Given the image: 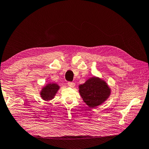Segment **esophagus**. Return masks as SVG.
I'll use <instances>...</instances> for the list:
<instances>
[{
	"label": "esophagus",
	"instance_id": "34e87169",
	"mask_svg": "<svg viewBox=\"0 0 149 149\" xmlns=\"http://www.w3.org/2000/svg\"><path fill=\"white\" fill-rule=\"evenodd\" d=\"M68 84L69 86L71 87V88L74 87V85H75V84L74 83H73V82H68Z\"/></svg>",
	"mask_w": 149,
	"mask_h": 149
}]
</instances>
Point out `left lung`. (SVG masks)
Listing matches in <instances>:
<instances>
[{"label":"left lung","mask_w":149,"mask_h":149,"mask_svg":"<svg viewBox=\"0 0 149 149\" xmlns=\"http://www.w3.org/2000/svg\"><path fill=\"white\" fill-rule=\"evenodd\" d=\"M79 93L83 101L89 107L94 108L107 100L111 94V89L104 80L92 77L79 86Z\"/></svg>","instance_id":"1"}]
</instances>
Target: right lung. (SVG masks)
I'll return each mask as SVG.
<instances>
[{
  "instance_id": "obj_1",
  "label": "right lung",
  "mask_w": 149,
  "mask_h": 149,
  "mask_svg": "<svg viewBox=\"0 0 149 149\" xmlns=\"http://www.w3.org/2000/svg\"><path fill=\"white\" fill-rule=\"evenodd\" d=\"M59 89L60 86L57 84L48 83L42 88L40 92V96L45 101L52 100L55 97Z\"/></svg>"
}]
</instances>
